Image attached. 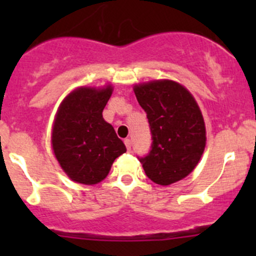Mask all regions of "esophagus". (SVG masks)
<instances>
[{
    "mask_svg": "<svg viewBox=\"0 0 256 256\" xmlns=\"http://www.w3.org/2000/svg\"><path fill=\"white\" fill-rule=\"evenodd\" d=\"M124 142H125V144H126L128 152H131V140H128V138H125V140H124Z\"/></svg>",
    "mask_w": 256,
    "mask_h": 256,
    "instance_id": "esophagus-1",
    "label": "esophagus"
}]
</instances>
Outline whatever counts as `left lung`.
<instances>
[{
  "mask_svg": "<svg viewBox=\"0 0 256 256\" xmlns=\"http://www.w3.org/2000/svg\"><path fill=\"white\" fill-rule=\"evenodd\" d=\"M147 114L151 131L148 154L138 157L144 174L161 186L182 180L193 171L206 147L202 112L190 92L172 80H156L134 88Z\"/></svg>",
  "mask_w": 256,
  "mask_h": 256,
  "instance_id": "8db88e82",
  "label": "left lung"
}]
</instances>
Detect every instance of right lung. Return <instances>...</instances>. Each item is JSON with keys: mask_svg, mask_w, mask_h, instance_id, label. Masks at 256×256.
I'll return each mask as SVG.
<instances>
[{"mask_svg": "<svg viewBox=\"0 0 256 256\" xmlns=\"http://www.w3.org/2000/svg\"><path fill=\"white\" fill-rule=\"evenodd\" d=\"M112 88H79L62 102L54 121L52 144L62 168L73 180L95 184L104 180L112 162L126 152L102 110Z\"/></svg>", "mask_w": 256, "mask_h": 256, "instance_id": "1", "label": "right lung"}]
</instances>
